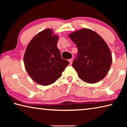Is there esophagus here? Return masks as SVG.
<instances>
[{
    "label": "esophagus",
    "mask_w": 127,
    "mask_h": 127,
    "mask_svg": "<svg viewBox=\"0 0 127 127\" xmlns=\"http://www.w3.org/2000/svg\"><path fill=\"white\" fill-rule=\"evenodd\" d=\"M69 64H70V65H71V64H72V62H73V59H69Z\"/></svg>",
    "instance_id": "obj_1"
}]
</instances>
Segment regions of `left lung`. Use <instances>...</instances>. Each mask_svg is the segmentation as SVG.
I'll return each instance as SVG.
<instances>
[{
	"mask_svg": "<svg viewBox=\"0 0 127 127\" xmlns=\"http://www.w3.org/2000/svg\"><path fill=\"white\" fill-rule=\"evenodd\" d=\"M69 37L78 48V55L72 66L79 78L89 83L102 80L112 63L110 49L104 39L96 32L88 29L73 32Z\"/></svg>",
	"mask_w": 127,
	"mask_h": 127,
	"instance_id": "8db88e82",
	"label": "left lung"
}]
</instances>
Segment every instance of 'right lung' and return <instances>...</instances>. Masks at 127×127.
Masks as SVG:
<instances>
[{
  "label": "right lung",
  "instance_id": "obj_1",
  "mask_svg": "<svg viewBox=\"0 0 127 127\" xmlns=\"http://www.w3.org/2000/svg\"><path fill=\"white\" fill-rule=\"evenodd\" d=\"M58 35L47 29L38 33L28 45L25 53L26 70L38 84L49 85L61 77L69 62L62 58L57 48Z\"/></svg>",
  "mask_w": 127,
  "mask_h": 127
}]
</instances>
